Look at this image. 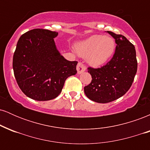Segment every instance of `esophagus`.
Masks as SVG:
<instances>
[{
	"label": "esophagus",
	"instance_id": "34e87169",
	"mask_svg": "<svg viewBox=\"0 0 150 150\" xmlns=\"http://www.w3.org/2000/svg\"><path fill=\"white\" fill-rule=\"evenodd\" d=\"M77 73L81 74L83 73V72L85 71L86 67L82 64V63H78V64L77 65Z\"/></svg>",
	"mask_w": 150,
	"mask_h": 150
}]
</instances>
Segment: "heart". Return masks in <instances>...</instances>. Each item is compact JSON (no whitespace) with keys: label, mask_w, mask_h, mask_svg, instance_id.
Masks as SVG:
<instances>
[{"label":"heart","mask_w":150,"mask_h":150,"mask_svg":"<svg viewBox=\"0 0 150 150\" xmlns=\"http://www.w3.org/2000/svg\"><path fill=\"white\" fill-rule=\"evenodd\" d=\"M76 51L80 56L87 58L92 66L105 64L112 57L116 49V43L112 37L102 34H94L77 43Z\"/></svg>","instance_id":"heart-1"}]
</instances>
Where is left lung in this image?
Masks as SVG:
<instances>
[{
  "label": "left lung",
  "mask_w": 150,
  "mask_h": 150,
  "mask_svg": "<svg viewBox=\"0 0 150 150\" xmlns=\"http://www.w3.org/2000/svg\"><path fill=\"white\" fill-rule=\"evenodd\" d=\"M115 39L116 51L112 59L100 68H88L92 82L84 87L87 97L97 103H108L121 97L131 87L137 73L135 46L124 36L107 31Z\"/></svg>",
  "instance_id": "obj_1"
}]
</instances>
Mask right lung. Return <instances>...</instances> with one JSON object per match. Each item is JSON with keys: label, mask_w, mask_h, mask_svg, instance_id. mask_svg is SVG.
<instances>
[{"label": "right lung", "mask_w": 150, "mask_h": 150, "mask_svg": "<svg viewBox=\"0 0 150 150\" xmlns=\"http://www.w3.org/2000/svg\"><path fill=\"white\" fill-rule=\"evenodd\" d=\"M58 33L34 29L20 37L13 55V68L19 87L27 97L49 101L61 92L65 81L77 73V61L60 53L54 39Z\"/></svg>", "instance_id": "add662e5"}]
</instances>
